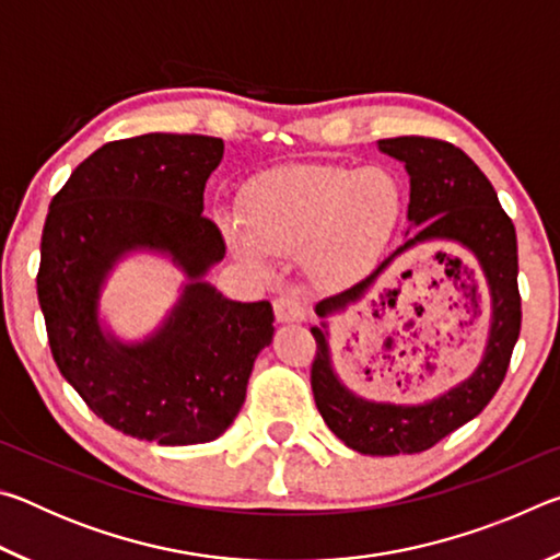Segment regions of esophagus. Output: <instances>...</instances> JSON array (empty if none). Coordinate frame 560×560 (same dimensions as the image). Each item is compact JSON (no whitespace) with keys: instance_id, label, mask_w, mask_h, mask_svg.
<instances>
[{"instance_id":"obj_1","label":"esophagus","mask_w":560,"mask_h":560,"mask_svg":"<svg viewBox=\"0 0 560 560\" xmlns=\"http://www.w3.org/2000/svg\"><path fill=\"white\" fill-rule=\"evenodd\" d=\"M273 314H277L279 324H301V320H306V308L289 291L273 299Z\"/></svg>"}]
</instances>
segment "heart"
Here are the masks:
<instances>
[{
  "label": "heart",
  "instance_id": "b5f03b06",
  "mask_svg": "<svg viewBox=\"0 0 560 560\" xmlns=\"http://www.w3.org/2000/svg\"><path fill=\"white\" fill-rule=\"evenodd\" d=\"M402 187L383 167L283 165L244 189V221L224 217L234 257L269 273L273 254L303 252V267L326 287L373 267L402 217Z\"/></svg>",
  "mask_w": 560,
  "mask_h": 560
}]
</instances>
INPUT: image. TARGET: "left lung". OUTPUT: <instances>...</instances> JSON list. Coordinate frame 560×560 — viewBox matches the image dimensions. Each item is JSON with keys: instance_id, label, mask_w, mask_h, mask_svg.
Here are the masks:
<instances>
[{"instance_id": "8db88e82", "label": "left lung", "mask_w": 560, "mask_h": 560, "mask_svg": "<svg viewBox=\"0 0 560 560\" xmlns=\"http://www.w3.org/2000/svg\"><path fill=\"white\" fill-rule=\"evenodd\" d=\"M377 150L405 165L410 177L405 244L371 277L316 303L320 324L311 328L316 360L311 387L320 417L330 432L360 454H417L430 450L462 424L474 420L504 383L511 350L521 330L516 230L501 210L497 189L459 148L432 138H387ZM420 243H438L455 252L441 255L458 271L470 310L478 318L482 355L472 373L457 386L420 401H373L339 381L329 358L327 318L345 311L372 288L395 256ZM465 264H460V259ZM400 385V383H397Z\"/></svg>"}]
</instances>
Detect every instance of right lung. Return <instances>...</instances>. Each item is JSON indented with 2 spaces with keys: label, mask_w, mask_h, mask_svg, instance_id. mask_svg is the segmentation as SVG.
<instances>
[{
  "label": "right lung",
  "mask_w": 560,
  "mask_h": 560,
  "mask_svg": "<svg viewBox=\"0 0 560 560\" xmlns=\"http://www.w3.org/2000/svg\"><path fill=\"white\" fill-rule=\"evenodd\" d=\"M222 158V140L207 136L106 143L66 179L42 234L36 291L61 375L110 428L165 447L224 434L273 336L269 301H232L207 281L226 254L202 214ZM138 253L173 262L184 283L153 331L126 339L102 314V293Z\"/></svg>",
  "instance_id": "add662e5"
}]
</instances>
